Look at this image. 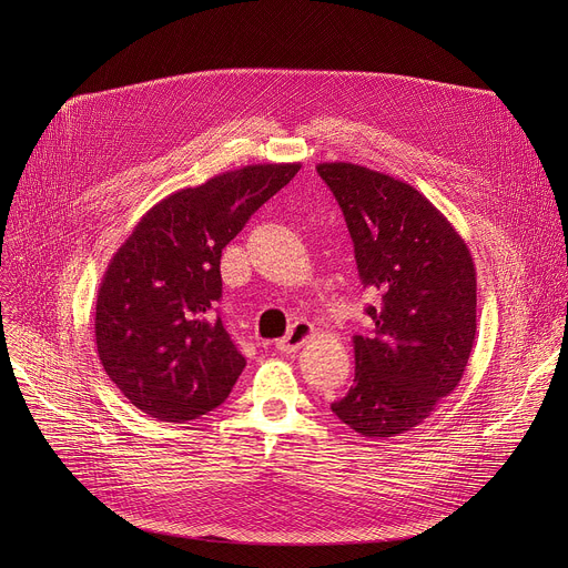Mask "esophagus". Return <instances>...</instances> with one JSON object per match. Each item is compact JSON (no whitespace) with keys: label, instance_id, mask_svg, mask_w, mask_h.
Returning a JSON list of instances; mask_svg holds the SVG:
<instances>
[{"label":"esophagus","instance_id":"1","mask_svg":"<svg viewBox=\"0 0 568 568\" xmlns=\"http://www.w3.org/2000/svg\"><path fill=\"white\" fill-rule=\"evenodd\" d=\"M314 335V326L310 321H296L294 326L290 328V333L276 342V348L283 353H294L298 351L303 344H307Z\"/></svg>","mask_w":568,"mask_h":568}]
</instances>
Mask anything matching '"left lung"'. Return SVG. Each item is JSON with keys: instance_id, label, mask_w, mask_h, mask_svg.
Returning <instances> with one entry per match:
<instances>
[{"instance_id": "8db88e82", "label": "left lung", "mask_w": 568, "mask_h": 568, "mask_svg": "<svg viewBox=\"0 0 568 568\" xmlns=\"http://www.w3.org/2000/svg\"><path fill=\"white\" fill-rule=\"evenodd\" d=\"M316 173L337 197L364 287L373 331L353 337L355 379L331 409L366 438L420 425L449 395L476 335V270L447 217L414 186L331 161Z\"/></svg>"}]
</instances>
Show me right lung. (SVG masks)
<instances>
[{
    "label": "right lung",
    "instance_id": "right-lung-1",
    "mask_svg": "<svg viewBox=\"0 0 568 568\" xmlns=\"http://www.w3.org/2000/svg\"><path fill=\"white\" fill-rule=\"evenodd\" d=\"M301 164H256L154 204L119 247L97 298V348L119 390L150 418L195 420L245 368L217 314L220 256Z\"/></svg>",
    "mask_w": 568,
    "mask_h": 568
}]
</instances>
